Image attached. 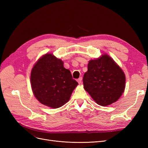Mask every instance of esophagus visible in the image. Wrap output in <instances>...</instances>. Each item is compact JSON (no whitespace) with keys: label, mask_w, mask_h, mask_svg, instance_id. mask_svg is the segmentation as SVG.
Instances as JSON below:
<instances>
[{"label":"esophagus","mask_w":148,"mask_h":148,"mask_svg":"<svg viewBox=\"0 0 148 148\" xmlns=\"http://www.w3.org/2000/svg\"><path fill=\"white\" fill-rule=\"evenodd\" d=\"M77 82H78V83L79 84H81V83H82V77L79 78L78 79V80H77Z\"/></svg>","instance_id":"esophagus-1"}]
</instances>
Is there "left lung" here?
Returning <instances> with one entry per match:
<instances>
[{
	"instance_id": "left-lung-1",
	"label": "left lung",
	"mask_w": 148,
	"mask_h": 148,
	"mask_svg": "<svg viewBox=\"0 0 148 148\" xmlns=\"http://www.w3.org/2000/svg\"><path fill=\"white\" fill-rule=\"evenodd\" d=\"M83 86L92 99L101 106L117 101L125 88V75L108 54L90 60L83 77Z\"/></svg>"
}]
</instances>
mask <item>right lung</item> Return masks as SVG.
<instances>
[{
  "label": "right lung",
  "mask_w": 148,
  "mask_h": 148,
  "mask_svg": "<svg viewBox=\"0 0 148 148\" xmlns=\"http://www.w3.org/2000/svg\"><path fill=\"white\" fill-rule=\"evenodd\" d=\"M31 86L35 97L42 104L57 109L65 104L78 83L64 62L52 53H46L34 65Z\"/></svg>",
  "instance_id": "right-lung-1"
}]
</instances>
